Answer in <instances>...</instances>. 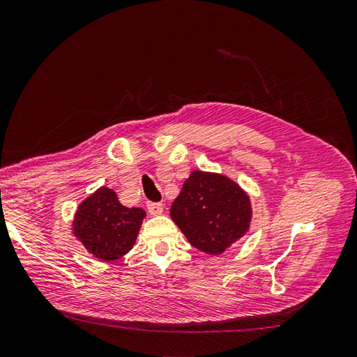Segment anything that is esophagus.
<instances>
[{
  "label": "esophagus",
  "mask_w": 357,
  "mask_h": 357,
  "mask_svg": "<svg viewBox=\"0 0 357 357\" xmlns=\"http://www.w3.org/2000/svg\"><path fill=\"white\" fill-rule=\"evenodd\" d=\"M146 209L151 215H160V213L164 212V206H162V203H148Z\"/></svg>",
  "instance_id": "esophagus-1"
}]
</instances>
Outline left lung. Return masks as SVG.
<instances>
[{"instance_id":"8db88e82","label":"left lung","mask_w":357,"mask_h":357,"mask_svg":"<svg viewBox=\"0 0 357 357\" xmlns=\"http://www.w3.org/2000/svg\"><path fill=\"white\" fill-rule=\"evenodd\" d=\"M170 217L190 245L217 256L248 232L252 207L250 195L236 181L193 170L173 201Z\"/></svg>"}]
</instances>
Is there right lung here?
I'll use <instances>...</instances> for the list:
<instances>
[{
    "label": "right lung",
    "mask_w": 357,
    "mask_h": 357,
    "mask_svg": "<svg viewBox=\"0 0 357 357\" xmlns=\"http://www.w3.org/2000/svg\"><path fill=\"white\" fill-rule=\"evenodd\" d=\"M146 212L123 206L116 193L102 185L81 201L71 232L90 255L100 261H116L135 243Z\"/></svg>",
    "instance_id": "right-lung-1"
}]
</instances>
